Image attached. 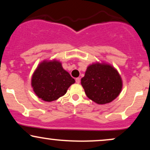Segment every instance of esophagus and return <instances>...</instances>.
<instances>
[{
	"mask_svg": "<svg viewBox=\"0 0 150 150\" xmlns=\"http://www.w3.org/2000/svg\"><path fill=\"white\" fill-rule=\"evenodd\" d=\"M75 82H76V83L79 84L80 82V77H77L76 79H75Z\"/></svg>",
	"mask_w": 150,
	"mask_h": 150,
	"instance_id": "obj_1",
	"label": "esophagus"
}]
</instances>
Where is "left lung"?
<instances>
[{
    "mask_svg": "<svg viewBox=\"0 0 150 150\" xmlns=\"http://www.w3.org/2000/svg\"><path fill=\"white\" fill-rule=\"evenodd\" d=\"M81 85L89 99L98 104H105L119 95L123 82L112 65L96 63L87 67Z\"/></svg>",
    "mask_w": 150,
    "mask_h": 150,
    "instance_id": "left-lung-1",
    "label": "left lung"
}]
</instances>
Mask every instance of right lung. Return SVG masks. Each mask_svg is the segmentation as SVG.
I'll use <instances>...</instances> for the list:
<instances>
[{"label": "right lung", "mask_w": 150, "mask_h": 150, "mask_svg": "<svg viewBox=\"0 0 150 150\" xmlns=\"http://www.w3.org/2000/svg\"><path fill=\"white\" fill-rule=\"evenodd\" d=\"M75 80L63 69L59 61H44L36 69L32 77L34 93L42 100L55 101L67 92Z\"/></svg>", "instance_id": "obj_1"}]
</instances>
